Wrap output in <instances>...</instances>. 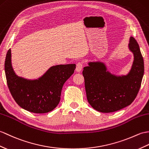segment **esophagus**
I'll list each match as a JSON object with an SVG mask.
<instances>
[{
    "label": "esophagus",
    "mask_w": 149,
    "mask_h": 149,
    "mask_svg": "<svg viewBox=\"0 0 149 149\" xmlns=\"http://www.w3.org/2000/svg\"><path fill=\"white\" fill-rule=\"evenodd\" d=\"M83 67V63L82 62H78L76 65V71L78 72H80Z\"/></svg>",
    "instance_id": "1"
}]
</instances>
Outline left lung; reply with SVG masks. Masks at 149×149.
<instances>
[{
    "instance_id": "obj_1",
    "label": "left lung",
    "mask_w": 149,
    "mask_h": 149,
    "mask_svg": "<svg viewBox=\"0 0 149 149\" xmlns=\"http://www.w3.org/2000/svg\"><path fill=\"white\" fill-rule=\"evenodd\" d=\"M134 55L131 70L126 75L117 76L107 71L102 62H89L83 68L86 96L89 104L100 112L117 111L130 105L141 86L144 62L139 45L133 37L128 44Z\"/></svg>"
}]
</instances>
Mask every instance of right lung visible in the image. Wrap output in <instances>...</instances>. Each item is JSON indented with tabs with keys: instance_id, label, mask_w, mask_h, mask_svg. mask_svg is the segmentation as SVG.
Wrapping results in <instances>:
<instances>
[{
	"instance_id": "1",
	"label": "right lung",
	"mask_w": 149,
	"mask_h": 149,
	"mask_svg": "<svg viewBox=\"0 0 149 149\" xmlns=\"http://www.w3.org/2000/svg\"><path fill=\"white\" fill-rule=\"evenodd\" d=\"M75 64L51 67L42 77L29 80L18 77L11 65V52L6 54L4 68L8 88L19 107L36 113L51 112L60 101L64 83L74 74Z\"/></svg>"
}]
</instances>
